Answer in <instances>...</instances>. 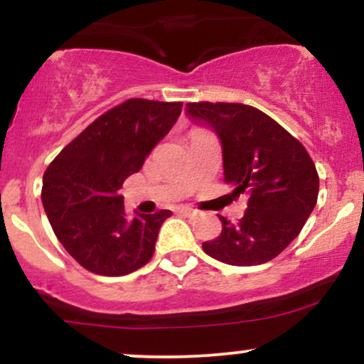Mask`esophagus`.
<instances>
[{
	"instance_id": "esophagus-1",
	"label": "esophagus",
	"mask_w": 364,
	"mask_h": 364,
	"mask_svg": "<svg viewBox=\"0 0 364 364\" xmlns=\"http://www.w3.org/2000/svg\"><path fill=\"white\" fill-rule=\"evenodd\" d=\"M176 212H178V214H183V215H186V217H193L196 214V210H193V208L186 207V205H179L176 208Z\"/></svg>"
}]
</instances>
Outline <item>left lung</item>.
I'll use <instances>...</instances> for the list:
<instances>
[{"instance_id":"8db88e82","label":"left lung","mask_w":364,"mask_h":364,"mask_svg":"<svg viewBox=\"0 0 364 364\" xmlns=\"http://www.w3.org/2000/svg\"><path fill=\"white\" fill-rule=\"evenodd\" d=\"M186 112L203 121L223 141L224 181L232 196L248 195L245 215L202 245L215 260L236 267L260 265L277 257L301 232L318 198V173L298 139L265 112L237 102H188Z\"/></svg>"}]
</instances>
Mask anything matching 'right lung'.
I'll return each instance as SVG.
<instances>
[{
    "label": "right lung",
    "instance_id": "1",
    "mask_svg": "<svg viewBox=\"0 0 364 364\" xmlns=\"http://www.w3.org/2000/svg\"><path fill=\"white\" fill-rule=\"evenodd\" d=\"M183 102L128 99L70 141L46 169L43 205L60 243L89 272L119 277L152 258L171 210L127 219L119 188L181 114Z\"/></svg>",
    "mask_w": 364,
    "mask_h": 364
}]
</instances>
